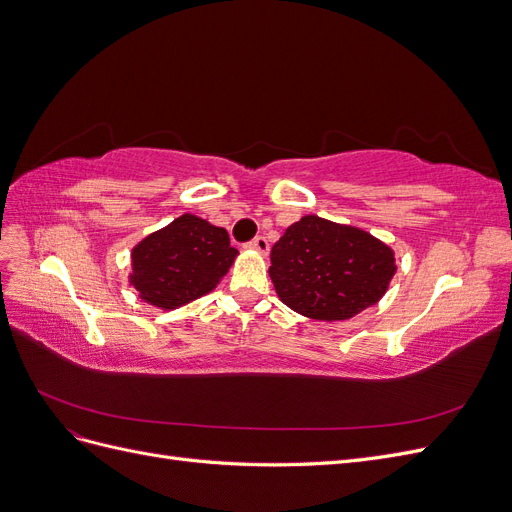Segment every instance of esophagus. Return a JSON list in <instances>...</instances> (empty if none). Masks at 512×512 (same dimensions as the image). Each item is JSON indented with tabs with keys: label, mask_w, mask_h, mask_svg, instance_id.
<instances>
[{
	"label": "esophagus",
	"mask_w": 512,
	"mask_h": 512,
	"mask_svg": "<svg viewBox=\"0 0 512 512\" xmlns=\"http://www.w3.org/2000/svg\"><path fill=\"white\" fill-rule=\"evenodd\" d=\"M247 247H252V250H256L260 254H267L269 252V241H267V237H254L250 243H247Z\"/></svg>",
	"instance_id": "34e87169"
}]
</instances>
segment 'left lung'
<instances>
[{
	"label": "left lung",
	"mask_w": 512,
	"mask_h": 512,
	"mask_svg": "<svg viewBox=\"0 0 512 512\" xmlns=\"http://www.w3.org/2000/svg\"><path fill=\"white\" fill-rule=\"evenodd\" d=\"M395 269L391 247L365 230L305 215L271 247L269 275L294 312L333 322L378 303Z\"/></svg>",
	"instance_id": "obj_1"
}]
</instances>
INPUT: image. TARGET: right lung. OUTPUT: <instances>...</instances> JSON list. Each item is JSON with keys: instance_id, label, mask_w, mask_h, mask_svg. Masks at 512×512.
Masks as SVG:
<instances>
[{"instance_id": "1", "label": "right lung", "mask_w": 512, "mask_h": 512, "mask_svg": "<svg viewBox=\"0 0 512 512\" xmlns=\"http://www.w3.org/2000/svg\"><path fill=\"white\" fill-rule=\"evenodd\" d=\"M237 254L224 228L185 213L134 247L130 284L143 301L175 309L213 290Z\"/></svg>"}]
</instances>
